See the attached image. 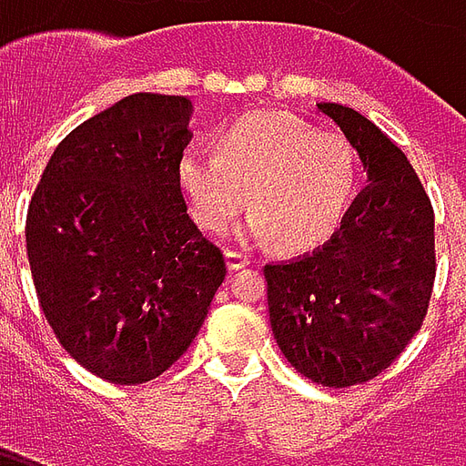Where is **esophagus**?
<instances>
[{"label":"esophagus","instance_id":"34e87169","mask_svg":"<svg viewBox=\"0 0 466 466\" xmlns=\"http://www.w3.org/2000/svg\"><path fill=\"white\" fill-rule=\"evenodd\" d=\"M224 257H227V267H229L232 272H237V269H244L247 264L252 262V259H249V254L237 252V249H227V252H224Z\"/></svg>","mask_w":466,"mask_h":466}]
</instances>
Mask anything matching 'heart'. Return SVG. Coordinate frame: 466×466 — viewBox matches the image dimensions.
Here are the masks:
<instances>
[{
	"instance_id": "1",
	"label": "heart",
	"mask_w": 466,
	"mask_h": 466,
	"mask_svg": "<svg viewBox=\"0 0 466 466\" xmlns=\"http://www.w3.org/2000/svg\"><path fill=\"white\" fill-rule=\"evenodd\" d=\"M179 184L194 222L224 234L252 204L249 232L302 252L324 242L350 209L360 162L347 137L287 112H247L224 127L217 154L184 149Z\"/></svg>"
}]
</instances>
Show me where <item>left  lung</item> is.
I'll return each instance as SVG.
<instances>
[{"mask_svg": "<svg viewBox=\"0 0 466 466\" xmlns=\"http://www.w3.org/2000/svg\"><path fill=\"white\" fill-rule=\"evenodd\" d=\"M367 169V187L314 252L264 267L274 339L322 387L374 380L420 332L434 287V212L397 144L351 106L322 102Z\"/></svg>", "mask_w": 466, "mask_h": 466, "instance_id": "left-lung-1", "label": "left lung"}]
</instances>
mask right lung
<instances>
[{"label":"right lung","instance_id":"add662e5","mask_svg":"<svg viewBox=\"0 0 466 466\" xmlns=\"http://www.w3.org/2000/svg\"><path fill=\"white\" fill-rule=\"evenodd\" d=\"M189 96H124L69 132L26 212L39 307L99 380L144 384L182 357L227 274L187 214Z\"/></svg>","mask_w":466,"mask_h":466}]
</instances>
